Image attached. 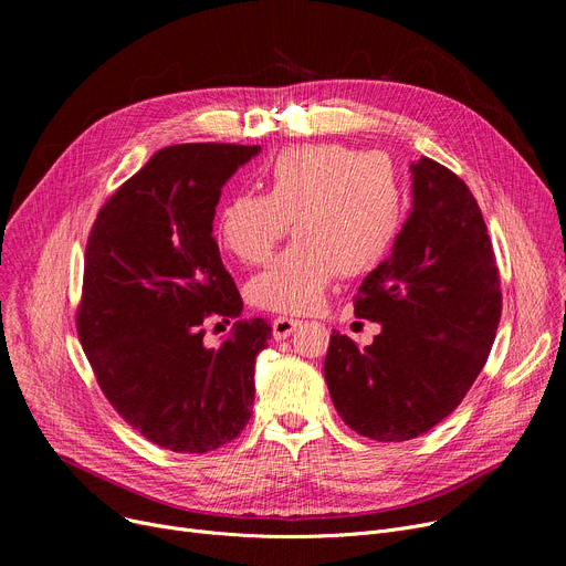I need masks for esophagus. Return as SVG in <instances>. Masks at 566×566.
<instances>
[{"mask_svg": "<svg viewBox=\"0 0 566 566\" xmlns=\"http://www.w3.org/2000/svg\"><path fill=\"white\" fill-rule=\"evenodd\" d=\"M303 321L301 318H291V316H277L273 321V335L275 339H286L295 328H298Z\"/></svg>", "mask_w": 566, "mask_h": 566, "instance_id": "esophagus-1", "label": "esophagus"}]
</instances>
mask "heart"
Listing matches in <instances>:
<instances>
[{
    "mask_svg": "<svg viewBox=\"0 0 566 566\" xmlns=\"http://www.w3.org/2000/svg\"><path fill=\"white\" fill-rule=\"evenodd\" d=\"M265 195L229 197L216 222L220 245L243 263H261L293 222L295 241L248 284L268 312L314 310L335 275L358 277L388 254L401 224V186L380 154L339 144L293 146L263 171Z\"/></svg>",
    "mask_w": 566,
    "mask_h": 566,
    "instance_id": "1",
    "label": "heart"
}]
</instances>
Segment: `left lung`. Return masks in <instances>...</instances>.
Listing matches in <instances>:
<instances>
[{"label": "left lung", "instance_id": "left-lung-1", "mask_svg": "<svg viewBox=\"0 0 566 566\" xmlns=\"http://www.w3.org/2000/svg\"><path fill=\"white\" fill-rule=\"evenodd\" d=\"M410 171L408 220L353 303L380 335L360 348L333 331L323 363L339 418L378 442L412 440L448 418L484 369L502 314L478 199L431 158Z\"/></svg>", "mask_w": 566, "mask_h": 566}]
</instances>
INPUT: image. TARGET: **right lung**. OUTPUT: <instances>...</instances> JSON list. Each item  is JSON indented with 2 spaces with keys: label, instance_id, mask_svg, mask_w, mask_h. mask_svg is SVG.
Listing matches in <instances>:
<instances>
[{
  "label": "right lung",
  "instance_id": "obj_1",
  "mask_svg": "<svg viewBox=\"0 0 566 566\" xmlns=\"http://www.w3.org/2000/svg\"><path fill=\"white\" fill-rule=\"evenodd\" d=\"M259 148H160L105 201L86 238L75 318L86 360L112 408L171 452L218 450L252 418L254 360L271 323L235 321L218 348L203 344V323L243 310L213 218L227 178Z\"/></svg>",
  "mask_w": 566,
  "mask_h": 566
}]
</instances>
